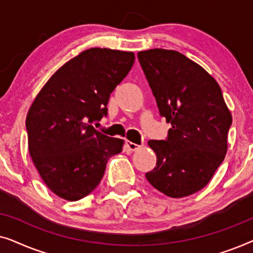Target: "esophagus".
Wrapping results in <instances>:
<instances>
[{
	"label": "esophagus",
	"mask_w": 253,
	"mask_h": 253,
	"mask_svg": "<svg viewBox=\"0 0 253 253\" xmlns=\"http://www.w3.org/2000/svg\"><path fill=\"white\" fill-rule=\"evenodd\" d=\"M126 146L127 147V150H129V151H132V152L137 151V150H139V148L141 147L140 145L134 144V143H132V141H130V140H126Z\"/></svg>",
	"instance_id": "esophagus-1"
}]
</instances>
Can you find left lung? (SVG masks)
Masks as SVG:
<instances>
[{
  "label": "left lung",
  "instance_id": "8db88e82",
  "mask_svg": "<svg viewBox=\"0 0 253 253\" xmlns=\"http://www.w3.org/2000/svg\"><path fill=\"white\" fill-rule=\"evenodd\" d=\"M138 60L161 116L171 124L167 140H148L157 166L147 181L170 198L202 190L228 150L231 113L215 79L176 50L148 49Z\"/></svg>",
  "mask_w": 253,
  "mask_h": 253
}]
</instances>
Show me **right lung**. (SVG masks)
Here are the masks:
<instances>
[{
	"label": "right lung",
	"mask_w": 253,
	"mask_h": 253,
	"mask_svg": "<svg viewBox=\"0 0 253 253\" xmlns=\"http://www.w3.org/2000/svg\"><path fill=\"white\" fill-rule=\"evenodd\" d=\"M134 54L108 48L82 51L40 89L26 116L29 151L44 184L69 202L84 198L101 181L107 161L124 140L95 130L110 93L132 68Z\"/></svg>",
	"instance_id": "add662e5"
}]
</instances>
